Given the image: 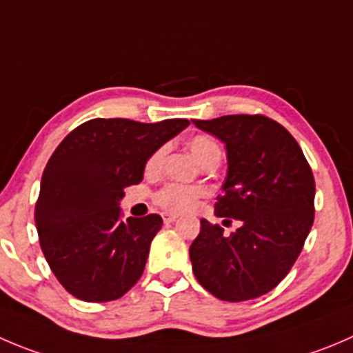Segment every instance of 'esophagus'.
<instances>
[{
	"mask_svg": "<svg viewBox=\"0 0 353 353\" xmlns=\"http://www.w3.org/2000/svg\"><path fill=\"white\" fill-rule=\"evenodd\" d=\"M162 219H163V222H165V224H170V222L176 221L177 215H174V214H163Z\"/></svg>",
	"mask_w": 353,
	"mask_h": 353,
	"instance_id": "obj_1",
	"label": "esophagus"
}]
</instances>
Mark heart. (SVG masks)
<instances>
[{"instance_id":"b5f03b06","label":"heart","mask_w":353,"mask_h":353,"mask_svg":"<svg viewBox=\"0 0 353 353\" xmlns=\"http://www.w3.org/2000/svg\"><path fill=\"white\" fill-rule=\"evenodd\" d=\"M188 148H190L191 155L194 157L198 163L201 167L207 165V163H217L222 159V150L219 146V143L215 141L212 136L207 134H198L194 138L190 139L188 143ZM163 155H165V148H159L146 162V172L155 174L159 172L160 165L163 162ZM203 194V191L200 188L193 186H184V184H167L162 190L157 193L155 200L157 203L162 208L169 212H186L196 203L198 198Z\"/></svg>"}]
</instances>
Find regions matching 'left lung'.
I'll list each match as a JSON object with an SVG mask.
<instances>
[{
	"label": "left lung",
	"mask_w": 353,
	"mask_h": 353,
	"mask_svg": "<svg viewBox=\"0 0 353 353\" xmlns=\"http://www.w3.org/2000/svg\"><path fill=\"white\" fill-rule=\"evenodd\" d=\"M193 124L225 145L228 174L215 215L241 222L225 236L201 219L190 246L194 278L225 302L265 295L293 268L312 228V170L295 138L272 119L224 115Z\"/></svg>",
	"instance_id": "1"
}]
</instances>
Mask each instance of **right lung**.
<instances>
[{
	"label": "right lung",
	"instance_id": "obj_1",
	"mask_svg": "<svg viewBox=\"0 0 353 353\" xmlns=\"http://www.w3.org/2000/svg\"><path fill=\"white\" fill-rule=\"evenodd\" d=\"M188 125L186 119H93L54 150L34 219L50 269L75 299L117 300L141 278L162 217L122 221L121 200L143 181L150 157Z\"/></svg>",
	"mask_w": 353,
	"mask_h": 353
}]
</instances>
